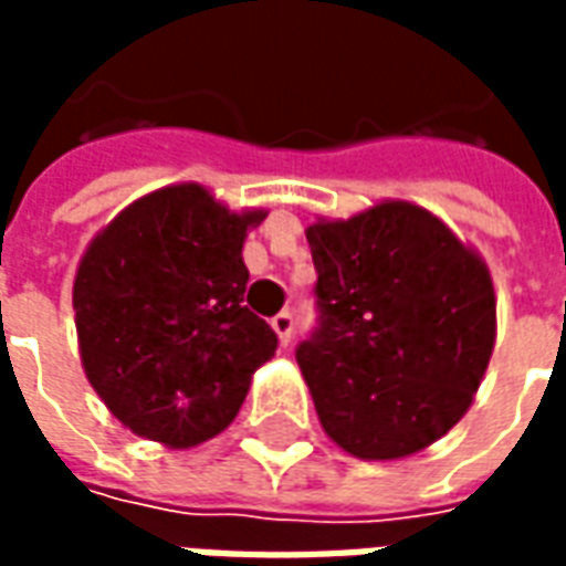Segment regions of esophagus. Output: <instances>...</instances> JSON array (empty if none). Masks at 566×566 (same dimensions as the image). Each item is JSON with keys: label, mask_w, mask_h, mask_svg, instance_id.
<instances>
[{"label": "esophagus", "mask_w": 566, "mask_h": 566, "mask_svg": "<svg viewBox=\"0 0 566 566\" xmlns=\"http://www.w3.org/2000/svg\"><path fill=\"white\" fill-rule=\"evenodd\" d=\"M272 331L279 336V343L291 345V336H294V315H291V312H279V315L272 318Z\"/></svg>", "instance_id": "obj_1"}]
</instances>
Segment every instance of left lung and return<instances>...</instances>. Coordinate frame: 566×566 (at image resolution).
Returning <instances> with one entry per match:
<instances>
[{"label": "left lung", "instance_id": "left-lung-1", "mask_svg": "<svg viewBox=\"0 0 566 566\" xmlns=\"http://www.w3.org/2000/svg\"><path fill=\"white\" fill-rule=\"evenodd\" d=\"M306 239L321 327L296 364L324 433L360 461L433 446L473 406L494 352L488 263L406 199L318 218Z\"/></svg>", "mask_w": 566, "mask_h": 566}]
</instances>
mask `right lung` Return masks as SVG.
<instances>
[{
  "instance_id": "obj_1",
  "label": "right lung",
  "mask_w": 566,
  "mask_h": 566,
  "mask_svg": "<svg viewBox=\"0 0 566 566\" xmlns=\"http://www.w3.org/2000/svg\"><path fill=\"white\" fill-rule=\"evenodd\" d=\"M206 185L150 190L81 254L72 306L84 376L136 437L193 449L230 427L275 333L245 306L248 233Z\"/></svg>"
}]
</instances>
